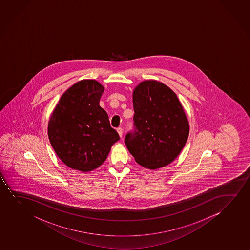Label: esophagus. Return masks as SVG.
Wrapping results in <instances>:
<instances>
[{
	"label": "esophagus",
	"instance_id": "esophagus-1",
	"mask_svg": "<svg viewBox=\"0 0 250 250\" xmlns=\"http://www.w3.org/2000/svg\"><path fill=\"white\" fill-rule=\"evenodd\" d=\"M117 131H118V133H119V135H120V137H122V136H123V130H122V128H118L117 129Z\"/></svg>",
	"mask_w": 250,
	"mask_h": 250
}]
</instances>
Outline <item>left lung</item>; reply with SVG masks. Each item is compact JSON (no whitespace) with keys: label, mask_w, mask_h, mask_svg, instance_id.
Returning <instances> with one entry per match:
<instances>
[{"label":"left lung","mask_w":250,"mask_h":250,"mask_svg":"<svg viewBox=\"0 0 250 250\" xmlns=\"http://www.w3.org/2000/svg\"><path fill=\"white\" fill-rule=\"evenodd\" d=\"M134 132L125 137L135 161L154 170L171 164L189 133V125L178 96L156 80H145L134 89Z\"/></svg>","instance_id":"8db88e82"}]
</instances>
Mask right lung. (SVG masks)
<instances>
[{"mask_svg":"<svg viewBox=\"0 0 250 250\" xmlns=\"http://www.w3.org/2000/svg\"><path fill=\"white\" fill-rule=\"evenodd\" d=\"M104 87L83 79L70 87L48 120V136L61 161L72 169L88 172L106 161L120 136L99 105Z\"/></svg>","mask_w":250,"mask_h":250,"instance_id":"add662e5","label":"right lung"}]
</instances>
